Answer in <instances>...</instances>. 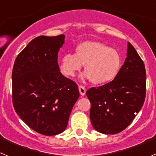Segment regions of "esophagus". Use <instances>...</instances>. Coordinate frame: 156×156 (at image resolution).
Instances as JSON below:
<instances>
[{
    "label": "esophagus",
    "instance_id": "obj_1",
    "mask_svg": "<svg viewBox=\"0 0 156 156\" xmlns=\"http://www.w3.org/2000/svg\"><path fill=\"white\" fill-rule=\"evenodd\" d=\"M79 91H80V94L82 96H83V95H85V94H86V88H85L83 86H82V85H80Z\"/></svg>",
    "mask_w": 156,
    "mask_h": 156
}]
</instances>
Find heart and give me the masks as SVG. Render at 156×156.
I'll return each mask as SVG.
<instances>
[{"label": "heart", "mask_w": 156, "mask_h": 156, "mask_svg": "<svg viewBox=\"0 0 156 156\" xmlns=\"http://www.w3.org/2000/svg\"><path fill=\"white\" fill-rule=\"evenodd\" d=\"M84 65L83 78L94 84L102 85L113 80L122 66L119 52L104 44L87 41L77 45L75 54L66 53L60 60L62 74L73 77Z\"/></svg>", "instance_id": "heart-1"}]
</instances>
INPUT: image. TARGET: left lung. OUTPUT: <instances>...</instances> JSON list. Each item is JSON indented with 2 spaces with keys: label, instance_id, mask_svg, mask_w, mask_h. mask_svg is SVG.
Returning a JSON list of instances; mask_svg holds the SVG:
<instances>
[{
  "label": "left lung",
  "instance_id": "left-lung-1",
  "mask_svg": "<svg viewBox=\"0 0 156 156\" xmlns=\"http://www.w3.org/2000/svg\"><path fill=\"white\" fill-rule=\"evenodd\" d=\"M145 92L144 64L135 48L128 43L126 58L115 79L86 92L90 101L93 127L105 134L122 131L142 108Z\"/></svg>",
  "mask_w": 156,
  "mask_h": 156
}]
</instances>
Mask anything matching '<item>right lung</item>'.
Here are the masks:
<instances>
[{
	"label": "right lung",
	"mask_w": 156,
	"mask_h": 156,
	"mask_svg": "<svg viewBox=\"0 0 156 156\" xmlns=\"http://www.w3.org/2000/svg\"><path fill=\"white\" fill-rule=\"evenodd\" d=\"M65 35L40 36L19 54L12 69V102L22 120L37 133L53 136L64 131L78 86L65 77L58 53Z\"/></svg>",
	"instance_id": "right-lung-1"
}]
</instances>
